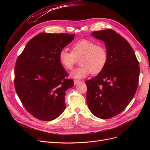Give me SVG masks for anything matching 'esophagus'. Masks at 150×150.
Wrapping results in <instances>:
<instances>
[{
	"label": "esophagus",
	"instance_id": "esophagus-1",
	"mask_svg": "<svg viewBox=\"0 0 150 150\" xmlns=\"http://www.w3.org/2000/svg\"><path fill=\"white\" fill-rule=\"evenodd\" d=\"M74 85H77V84H78L79 83H80L81 81H80V80H75L74 81Z\"/></svg>",
	"mask_w": 150,
	"mask_h": 150
}]
</instances>
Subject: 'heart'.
I'll return each instance as SVG.
<instances>
[{
  "label": "heart",
  "instance_id": "b5f03b06",
  "mask_svg": "<svg viewBox=\"0 0 150 150\" xmlns=\"http://www.w3.org/2000/svg\"><path fill=\"white\" fill-rule=\"evenodd\" d=\"M71 49L72 52L66 49L61 50L58 56L61 64L67 70L72 69L76 62V59L80 58L81 66L71 72V78L82 79L91 73L97 74L103 70L106 64L108 55L105 49L92 41L81 39L74 44Z\"/></svg>",
  "mask_w": 150,
  "mask_h": 150
}]
</instances>
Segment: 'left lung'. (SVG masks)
<instances>
[{
	"instance_id": "obj_1",
	"label": "left lung",
	"mask_w": 150,
	"mask_h": 150,
	"mask_svg": "<svg viewBox=\"0 0 150 150\" xmlns=\"http://www.w3.org/2000/svg\"><path fill=\"white\" fill-rule=\"evenodd\" d=\"M92 36L105 42L108 59L103 70L86 82L87 103L94 115L110 119L122 112L134 96L139 84V62L128 42L115 31H93Z\"/></svg>"
}]
</instances>
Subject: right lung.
<instances>
[{"label": "right lung", "instance_id": "add662e5", "mask_svg": "<svg viewBox=\"0 0 150 150\" xmlns=\"http://www.w3.org/2000/svg\"><path fill=\"white\" fill-rule=\"evenodd\" d=\"M68 33L38 34L27 44L14 68L16 91L27 111L51 121L66 109L65 96L74 86L59 61V53L74 39Z\"/></svg>", "mask_w": 150, "mask_h": 150}]
</instances>
